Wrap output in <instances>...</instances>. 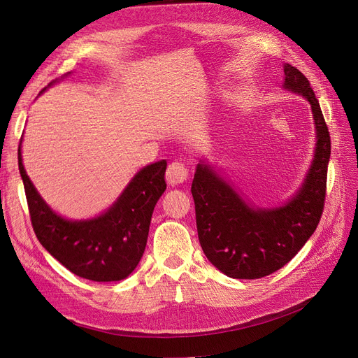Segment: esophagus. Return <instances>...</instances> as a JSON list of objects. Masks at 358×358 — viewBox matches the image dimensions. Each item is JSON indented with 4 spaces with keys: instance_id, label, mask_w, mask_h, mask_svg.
I'll use <instances>...</instances> for the list:
<instances>
[{
    "instance_id": "1",
    "label": "esophagus",
    "mask_w": 358,
    "mask_h": 358,
    "mask_svg": "<svg viewBox=\"0 0 358 358\" xmlns=\"http://www.w3.org/2000/svg\"><path fill=\"white\" fill-rule=\"evenodd\" d=\"M188 175H189V170L187 169V166H185L183 163H179V162H173L167 167L166 180H167V183L173 185L175 187V185L183 183L185 180H187Z\"/></svg>"
}]
</instances>
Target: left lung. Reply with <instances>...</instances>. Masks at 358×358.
Segmentation results:
<instances>
[{"mask_svg":"<svg viewBox=\"0 0 358 358\" xmlns=\"http://www.w3.org/2000/svg\"><path fill=\"white\" fill-rule=\"evenodd\" d=\"M285 89L310 102L317 131L313 164L302 187L285 206H249L204 162L194 175L191 192L201 249L231 278H262L285 266L313 236L324 210L329 129L310 81L289 64L285 65Z\"/></svg>","mask_w":358,"mask_h":358,"instance_id":"obj_1","label":"left lung"}]
</instances>
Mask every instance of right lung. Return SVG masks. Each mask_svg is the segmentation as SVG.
Listing matches in <instances>:
<instances>
[{"mask_svg": "<svg viewBox=\"0 0 358 358\" xmlns=\"http://www.w3.org/2000/svg\"><path fill=\"white\" fill-rule=\"evenodd\" d=\"M52 81L48 85H52ZM22 143V139H20ZM19 171L34 232L43 248L71 273L92 281H120L145 252L154 207L166 191V159L143 167L101 216L68 220L55 213L35 189L17 151Z\"/></svg>", "mask_w": 358, "mask_h": 358, "instance_id": "obj_1", "label": "right lung"}]
</instances>
